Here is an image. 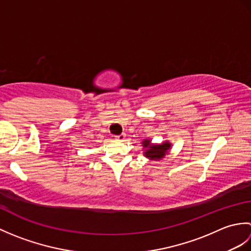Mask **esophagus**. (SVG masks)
I'll return each mask as SVG.
<instances>
[{
  "label": "esophagus",
  "mask_w": 251,
  "mask_h": 251,
  "mask_svg": "<svg viewBox=\"0 0 251 251\" xmlns=\"http://www.w3.org/2000/svg\"><path fill=\"white\" fill-rule=\"evenodd\" d=\"M125 134H121V135H117V136H115V138L117 140H120V141H124V139H125Z\"/></svg>",
  "instance_id": "34e87169"
}]
</instances>
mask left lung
<instances>
[{
    "label": "left lung",
    "mask_w": 251,
    "mask_h": 251,
    "mask_svg": "<svg viewBox=\"0 0 251 251\" xmlns=\"http://www.w3.org/2000/svg\"><path fill=\"white\" fill-rule=\"evenodd\" d=\"M142 146L146 149V151L143 154H145L146 157L150 159L163 158L168 153L170 147H172V145L167 141L161 143V145H152L151 140H148V139L142 141Z\"/></svg>",
    "instance_id": "8db88e82"
}]
</instances>
